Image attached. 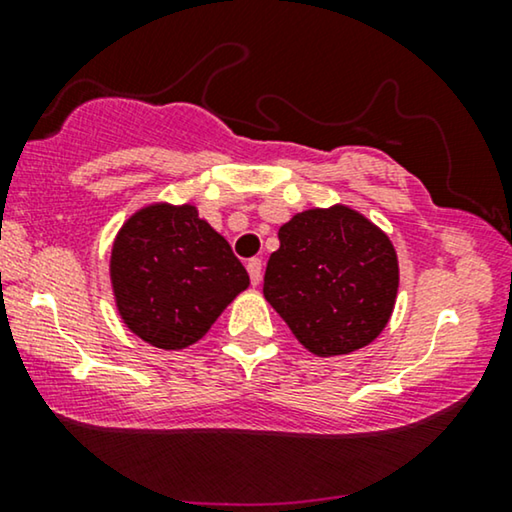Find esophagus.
<instances>
[{"mask_svg":"<svg viewBox=\"0 0 512 512\" xmlns=\"http://www.w3.org/2000/svg\"><path fill=\"white\" fill-rule=\"evenodd\" d=\"M247 272H249V279H251V284H258L261 282V277H263V263H261V258H251V261L247 263Z\"/></svg>","mask_w":512,"mask_h":512,"instance_id":"esophagus-1","label":"esophagus"}]
</instances>
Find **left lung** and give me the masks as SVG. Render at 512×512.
<instances>
[{
  "mask_svg": "<svg viewBox=\"0 0 512 512\" xmlns=\"http://www.w3.org/2000/svg\"><path fill=\"white\" fill-rule=\"evenodd\" d=\"M396 293L394 244L354 209H307L279 228L263 296L312 354L370 345L387 326Z\"/></svg>",
  "mask_w": 512,
  "mask_h": 512,
  "instance_id": "8db88e82",
  "label": "left lung"
}]
</instances>
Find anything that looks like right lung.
<instances>
[{
    "label": "right lung",
    "mask_w": 512,
    "mask_h": 512,
    "mask_svg": "<svg viewBox=\"0 0 512 512\" xmlns=\"http://www.w3.org/2000/svg\"><path fill=\"white\" fill-rule=\"evenodd\" d=\"M123 324L160 349L205 335L249 286L244 265L193 205L156 202L118 230L109 263Z\"/></svg>",
    "instance_id": "1"
}]
</instances>
